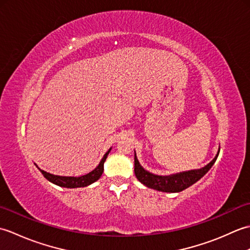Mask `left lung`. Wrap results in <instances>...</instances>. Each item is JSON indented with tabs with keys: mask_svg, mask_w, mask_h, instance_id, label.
Returning a JSON list of instances; mask_svg holds the SVG:
<instances>
[{
	"mask_svg": "<svg viewBox=\"0 0 250 250\" xmlns=\"http://www.w3.org/2000/svg\"><path fill=\"white\" fill-rule=\"evenodd\" d=\"M219 155V150L217 152L216 157L211 160L207 166L202 167L200 169H193V171H188L179 174L171 175V176H158V175H153L149 172L145 171L143 168L137 158L134 155V173L136 178L140 180L142 184L147 186L148 188H152L159 191H163V192H180L185 189L190 187L191 185L198 182L204 175L209 171V168L213 167V164L216 162L217 157Z\"/></svg>",
	"mask_w": 250,
	"mask_h": 250,
	"instance_id": "8db88e82",
	"label": "left lung"
}]
</instances>
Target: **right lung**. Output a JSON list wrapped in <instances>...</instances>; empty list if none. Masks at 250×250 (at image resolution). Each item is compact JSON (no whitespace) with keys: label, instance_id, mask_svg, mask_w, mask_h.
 Returning <instances> with one entry per match:
<instances>
[{"label":"right lung","instance_id":"add662e5","mask_svg":"<svg viewBox=\"0 0 250 250\" xmlns=\"http://www.w3.org/2000/svg\"><path fill=\"white\" fill-rule=\"evenodd\" d=\"M110 149L105 153L102 160H101L99 166L95 167L92 172H90L83 176H79V177H63V176H57V175H52L47 173L43 169L39 168L40 171L42 172V174L44 175V177L46 179H48L49 182L54 183L58 186H61V187H65V188H78V187H86V186L94 183L95 180H98L101 175L103 173L104 169V162L107 158L108 153H109Z\"/></svg>","mask_w":250,"mask_h":250}]
</instances>
